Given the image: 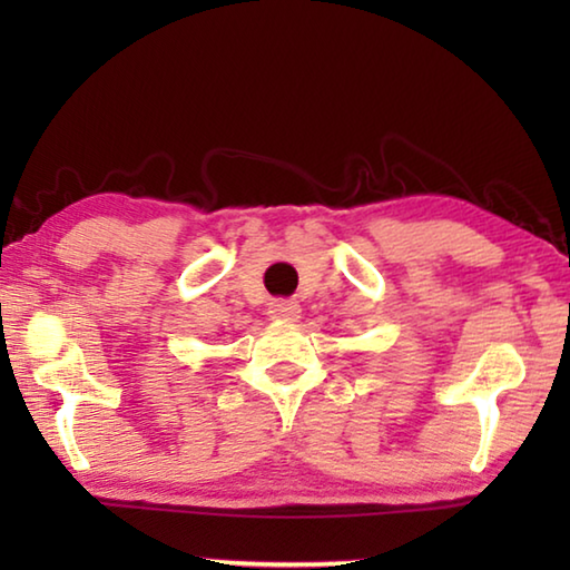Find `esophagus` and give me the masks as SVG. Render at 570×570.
<instances>
[{
    "mask_svg": "<svg viewBox=\"0 0 570 570\" xmlns=\"http://www.w3.org/2000/svg\"><path fill=\"white\" fill-rule=\"evenodd\" d=\"M298 314H302V306L296 302H288V298H274L268 304V316L276 322H296Z\"/></svg>",
    "mask_w": 570,
    "mask_h": 570,
    "instance_id": "1",
    "label": "esophagus"
}]
</instances>
